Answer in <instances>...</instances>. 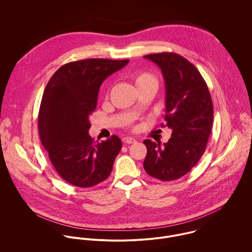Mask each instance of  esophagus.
<instances>
[{
  "label": "esophagus",
  "instance_id": "1",
  "mask_svg": "<svg viewBox=\"0 0 252 252\" xmlns=\"http://www.w3.org/2000/svg\"><path fill=\"white\" fill-rule=\"evenodd\" d=\"M122 141H123V143L124 144H135L136 142H137V140L136 139H134V138H132V137H125V138H123L122 139Z\"/></svg>",
  "mask_w": 252,
  "mask_h": 252
}]
</instances>
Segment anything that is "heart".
Returning <instances> with one entry per match:
<instances>
[{
  "mask_svg": "<svg viewBox=\"0 0 252 252\" xmlns=\"http://www.w3.org/2000/svg\"><path fill=\"white\" fill-rule=\"evenodd\" d=\"M135 84L137 87L139 86H143V85H147V84H152L157 86V78L154 74H152L151 72H143L138 73L135 78Z\"/></svg>",
  "mask_w": 252,
  "mask_h": 252,
  "instance_id": "obj_1",
  "label": "heart"
}]
</instances>
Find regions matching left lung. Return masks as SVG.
I'll return each instance as SVG.
<instances>
[{"label":"left lung","mask_w":252,"mask_h":252,"mask_svg":"<svg viewBox=\"0 0 252 252\" xmlns=\"http://www.w3.org/2000/svg\"><path fill=\"white\" fill-rule=\"evenodd\" d=\"M144 57L155 63L163 74L165 120L173 131L163 145L144 141L147 148L144 170L162 181L178 180L198 163L206 150L214 121L212 97L200 72L184 57L173 52Z\"/></svg>","instance_id":"8db88e82"}]
</instances>
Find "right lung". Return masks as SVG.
Returning <instances> with one entry per match:
<instances>
[{
  "instance_id": "obj_1",
  "label": "right lung",
  "mask_w": 252,
  "mask_h": 252,
  "mask_svg": "<svg viewBox=\"0 0 252 252\" xmlns=\"http://www.w3.org/2000/svg\"><path fill=\"white\" fill-rule=\"evenodd\" d=\"M129 60L86 59L60 67L49 79L40 103L37 124L40 142L59 176L77 187L107 180L121 140L112 135L94 143L88 131L103 81Z\"/></svg>"
}]
</instances>
